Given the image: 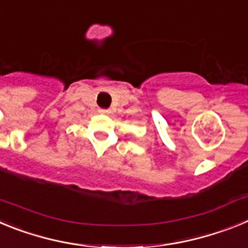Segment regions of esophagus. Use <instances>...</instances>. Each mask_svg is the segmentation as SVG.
Here are the masks:
<instances>
[{
	"mask_svg": "<svg viewBox=\"0 0 248 248\" xmlns=\"http://www.w3.org/2000/svg\"><path fill=\"white\" fill-rule=\"evenodd\" d=\"M99 113L105 114V115H108V114H110V110H109V109H105V108H100L99 109Z\"/></svg>",
	"mask_w": 248,
	"mask_h": 248,
	"instance_id": "esophagus-1",
	"label": "esophagus"
}]
</instances>
